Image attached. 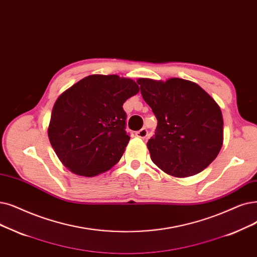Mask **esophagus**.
Returning <instances> with one entry per match:
<instances>
[{"label":"esophagus","mask_w":257,"mask_h":257,"mask_svg":"<svg viewBox=\"0 0 257 257\" xmlns=\"http://www.w3.org/2000/svg\"><path fill=\"white\" fill-rule=\"evenodd\" d=\"M136 136H137L138 138H140V139H146L147 136H148V131H147L146 128H142L141 130L137 131Z\"/></svg>","instance_id":"esophagus-1"}]
</instances>
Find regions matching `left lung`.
Wrapping results in <instances>:
<instances>
[{
	"mask_svg": "<svg viewBox=\"0 0 257 257\" xmlns=\"http://www.w3.org/2000/svg\"><path fill=\"white\" fill-rule=\"evenodd\" d=\"M137 82L158 119L155 136L147 143L152 162L175 177L206 169L224 141V120L217 103L197 84L178 77Z\"/></svg>",
	"mask_w": 257,
	"mask_h": 257,
	"instance_id": "8db88e82",
	"label": "left lung"
}]
</instances>
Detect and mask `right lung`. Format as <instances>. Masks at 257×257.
<instances>
[{"mask_svg":"<svg viewBox=\"0 0 257 257\" xmlns=\"http://www.w3.org/2000/svg\"><path fill=\"white\" fill-rule=\"evenodd\" d=\"M139 91L133 80L116 74H92L58 97L48 138L66 168L86 177L112 168L130 140L122 104Z\"/></svg>","mask_w":257,"mask_h":257,"instance_id":"1","label":"right lung"}]
</instances>
